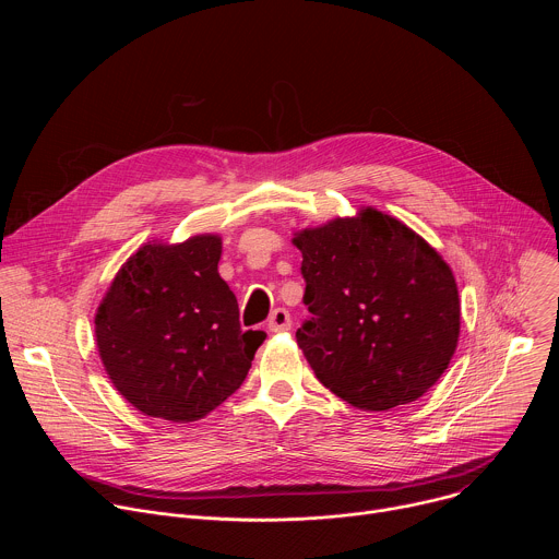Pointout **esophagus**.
<instances>
[{
  "mask_svg": "<svg viewBox=\"0 0 559 559\" xmlns=\"http://www.w3.org/2000/svg\"><path fill=\"white\" fill-rule=\"evenodd\" d=\"M267 328H270V332H287L292 328L289 311L283 309V307L274 309L272 316H270V321H267Z\"/></svg>",
  "mask_w": 559,
  "mask_h": 559,
  "instance_id": "1",
  "label": "esophagus"
}]
</instances>
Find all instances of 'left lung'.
I'll use <instances>...</instances> for the list:
<instances>
[{
	"mask_svg": "<svg viewBox=\"0 0 559 559\" xmlns=\"http://www.w3.org/2000/svg\"><path fill=\"white\" fill-rule=\"evenodd\" d=\"M311 318L296 343L316 378L367 412L438 382L460 336L451 267L403 221L373 207L294 234Z\"/></svg>",
	"mask_w": 559,
	"mask_h": 559,
	"instance_id": "1",
	"label": "left lung"
}]
</instances>
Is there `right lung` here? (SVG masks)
<instances>
[{"mask_svg":"<svg viewBox=\"0 0 559 559\" xmlns=\"http://www.w3.org/2000/svg\"><path fill=\"white\" fill-rule=\"evenodd\" d=\"M221 236L147 243L117 272L97 316L102 362L150 418L194 423L243 384L265 332L241 330L218 276Z\"/></svg>","mask_w":559,"mask_h":559,"instance_id":"1","label":"right lung"}]
</instances>
